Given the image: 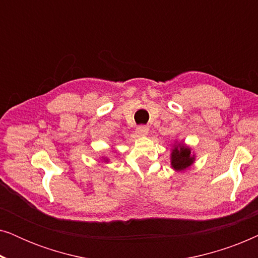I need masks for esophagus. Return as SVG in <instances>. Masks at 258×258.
<instances>
[{
	"label": "esophagus",
	"instance_id": "1",
	"mask_svg": "<svg viewBox=\"0 0 258 258\" xmlns=\"http://www.w3.org/2000/svg\"><path fill=\"white\" fill-rule=\"evenodd\" d=\"M136 130H137V134L141 136H146V135H148V133H149V128L146 125H139Z\"/></svg>",
	"mask_w": 258,
	"mask_h": 258
}]
</instances>
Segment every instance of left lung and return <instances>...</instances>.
Listing matches in <instances>:
<instances>
[{"mask_svg":"<svg viewBox=\"0 0 258 258\" xmlns=\"http://www.w3.org/2000/svg\"><path fill=\"white\" fill-rule=\"evenodd\" d=\"M195 162V155L183 142H175L171 149L170 164L175 171H184Z\"/></svg>","mask_w":258,"mask_h":258,"instance_id":"8db88e82","label":"left lung"}]
</instances>
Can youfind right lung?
<instances>
[{
    "instance_id": "right-lung-1",
    "label": "right lung",
    "mask_w": 258,
    "mask_h": 258,
    "mask_svg": "<svg viewBox=\"0 0 258 258\" xmlns=\"http://www.w3.org/2000/svg\"><path fill=\"white\" fill-rule=\"evenodd\" d=\"M102 158H103V157H102ZM103 160H104V162H108V158H103Z\"/></svg>"
}]
</instances>
